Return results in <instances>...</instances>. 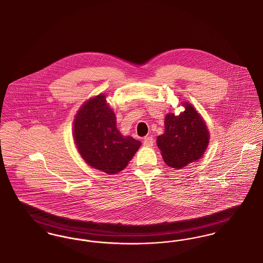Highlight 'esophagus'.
Segmentation results:
<instances>
[{
  "label": "esophagus",
  "mask_w": 263,
  "mask_h": 263,
  "mask_svg": "<svg viewBox=\"0 0 263 263\" xmlns=\"http://www.w3.org/2000/svg\"><path fill=\"white\" fill-rule=\"evenodd\" d=\"M153 143H154V140H153L152 137H147V138H145L143 139V145H144V146L152 147V145H153Z\"/></svg>",
  "instance_id": "obj_1"
}]
</instances>
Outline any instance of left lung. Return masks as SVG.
Listing matches in <instances>:
<instances>
[{
  "label": "left lung",
  "mask_w": 263,
  "mask_h": 263,
  "mask_svg": "<svg viewBox=\"0 0 263 263\" xmlns=\"http://www.w3.org/2000/svg\"><path fill=\"white\" fill-rule=\"evenodd\" d=\"M181 105L184 111L178 116L174 112L166 115L164 134L156 138L164 162L175 169L198 161L210 142V133L202 116L191 103Z\"/></svg>",
  "instance_id": "1"
}]
</instances>
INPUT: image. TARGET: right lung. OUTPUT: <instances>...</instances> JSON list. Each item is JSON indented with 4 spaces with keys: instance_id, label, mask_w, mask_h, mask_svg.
<instances>
[{
    "instance_id": "1",
    "label": "right lung",
    "mask_w": 263,
    "mask_h": 263,
    "mask_svg": "<svg viewBox=\"0 0 263 263\" xmlns=\"http://www.w3.org/2000/svg\"><path fill=\"white\" fill-rule=\"evenodd\" d=\"M116 125L105 94L84 102L73 122L74 142L85 162L110 175L124 170L141 145L139 140L123 136Z\"/></svg>"
}]
</instances>
